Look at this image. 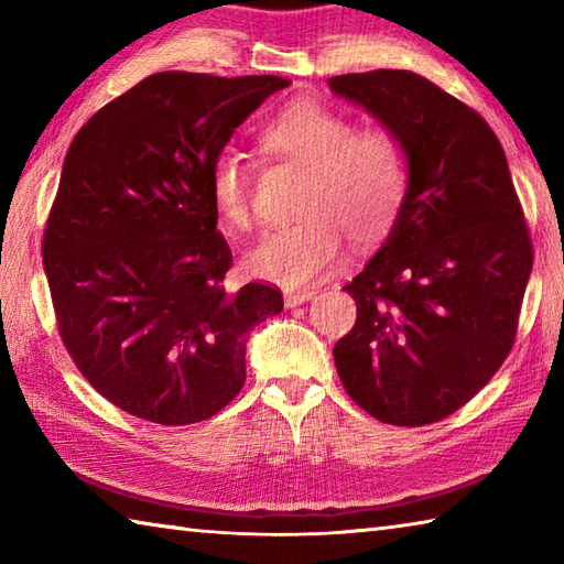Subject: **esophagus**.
Wrapping results in <instances>:
<instances>
[{
	"instance_id": "34e87169",
	"label": "esophagus",
	"mask_w": 564,
	"mask_h": 564,
	"mask_svg": "<svg viewBox=\"0 0 564 564\" xmlns=\"http://www.w3.org/2000/svg\"><path fill=\"white\" fill-rule=\"evenodd\" d=\"M316 292L314 290H296V292H284V304L286 306H300L310 302Z\"/></svg>"
}]
</instances>
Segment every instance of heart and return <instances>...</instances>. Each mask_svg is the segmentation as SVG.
I'll return each mask as SVG.
<instances>
[{
	"instance_id": "b5f03b06",
	"label": "heart",
	"mask_w": 564,
	"mask_h": 564,
	"mask_svg": "<svg viewBox=\"0 0 564 564\" xmlns=\"http://www.w3.org/2000/svg\"><path fill=\"white\" fill-rule=\"evenodd\" d=\"M272 156L310 169L300 210L286 226L270 228L248 252V270L286 290L310 284L341 252L344 230L354 242H373L395 223L408 194L405 144L388 127H360L322 100L286 102L260 130ZM208 196L232 228L252 223L248 162L223 150L208 166Z\"/></svg>"
}]
</instances>
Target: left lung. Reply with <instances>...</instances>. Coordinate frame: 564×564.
<instances>
[{"label":"left lung","instance_id":"8db88e82","mask_svg":"<svg viewBox=\"0 0 564 564\" xmlns=\"http://www.w3.org/2000/svg\"><path fill=\"white\" fill-rule=\"evenodd\" d=\"M405 144L410 182L386 242L344 290L356 324L338 378L356 405L400 427L466 405L511 354L533 242L491 127L412 70L328 78Z\"/></svg>","mask_w":564,"mask_h":564}]
</instances>
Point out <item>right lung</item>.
Segmentation results:
<instances>
[{
	"instance_id": "add662e5",
	"label": "right lung",
	"mask_w": 564,
	"mask_h": 564,
	"mask_svg": "<svg viewBox=\"0 0 564 564\" xmlns=\"http://www.w3.org/2000/svg\"><path fill=\"white\" fill-rule=\"evenodd\" d=\"M278 76L164 70L105 105L63 162L44 270L63 346L134 417L194 424L246 382L250 328L282 312L278 286L226 290L208 166Z\"/></svg>"
}]
</instances>
